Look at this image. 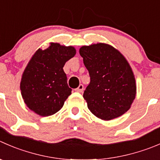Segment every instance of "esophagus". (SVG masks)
Returning <instances> with one entry per match:
<instances>
[{"mask_svg": "<svg viewBox=\"0 0 160 160\" xmlns=\"http://www.w3.org/2000/svg\"><path fill=\"white\" fill-rule=\"evenodd\" d=\"M75 91H77V92L82 93L83 91V84H80V85H79L78 88H77V89L75 90Z\"/></svg>", "mask_w": 160, "mask_h": 160, "instance_id": "esophagus-1", "label": "esophagus"}]
</instances>
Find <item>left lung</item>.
Returning a JSON list of instances; mask_svg holds the SVG:
<instances>
[{"label":"left lung","instance_id":"obj_1","mask_svg":"<svg viewBox=\"0 0 160 160\" xmlns=\"http://www.w3.org/2000/svg\"><path fill=\"white\" fill-rule=\"evenodd\" d=\"M80 55L91 82L83 93L90 111L102 120L124 114L136 96L135 77L121 52L105 43L82 46Z\"/></svg>","mask_w":160,"mask_h":160}]
</instances>
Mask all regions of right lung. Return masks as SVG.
Returning a JSON list of instances; mask_svg holds the SVG:
<instances>
[{
	"label": "right lung",
	"instance_id": "right-lung-1",
	"mask_svg": "<svg viewBox=\"0 0 160 160\" xmlns=\"http://www.w3.org/2000/svg\"><path fill=\"white\" fill-rule=\"evenodd\" d=\"M76 53L72 46L53 42L44 50L36 51L25 68L20 82L22 97L33 112L48 116L62 108L72 91L63 67Z\"/></svg>",
	"mask_w": 160,
	"mask_h": 160
}]
</instances>
